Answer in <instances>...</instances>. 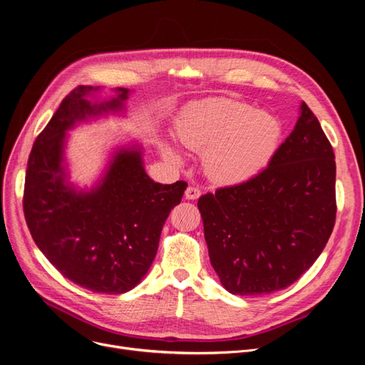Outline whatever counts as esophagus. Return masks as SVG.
Returning <instances> with one entry per match:
<instances>
[{
    "label": "esophagus",
    "instance_id": "1",
    "mask_svg": "<svg viewBox=\"0 0 365 365\" xmlns=\"http://www.w3.org/2000/svg\"><path fill=\"white\" fill-rule=\"evenodd\" d=\"M184 196H185V200H190V201L197 200V197L201 196V189H197V187H193V185H189V187H187Z\"/></svg>",
    "mask_w": 365,
    "mask_h": 365
}]
</instances>
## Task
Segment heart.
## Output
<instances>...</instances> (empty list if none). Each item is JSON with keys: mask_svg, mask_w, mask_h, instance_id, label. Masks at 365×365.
I'll list each match as a JSON object with an SVG mask.
<instances>
[{"mask_svg": "<svg viewBox=\"0 0 365 365\" xmlns=\"http://www.w3.org/2000/svg\"><path fill=\"white\" fill-rule=\"evenodd\" d=\"M176 137L187 149L204 150V169L217 182L250 180L269 163L282 137L280 121L233 98L215 97L187 105L176 125ZM163 153L178 161L176 152Z\"/></svg>", "mask_w": 365, "mask_h": 365, "instance_id": "obj_1", "label": "heart"}]
</instances>
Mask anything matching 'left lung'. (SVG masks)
Returning <instances> with one entry per match:
<instances>
[{
  "instance_id": "obj_1",
  "label": "left lung",
  "mask_w": 365,
  "mask_h": 365,
  "mask_svg": "<svg viewBox=\"0 0 365 365\" xmlns=\"http://www.w3.org/2000/svg\"><path fill=\"white\" fill-rule=\"evenodd\" d=\"M335 175L332 145L303 102L268 168L200 197L210 262L228 292L286 289L312 267L335 225Z\"/></svg>"
}]
</instances>
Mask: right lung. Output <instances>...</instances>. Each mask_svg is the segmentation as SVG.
Returning a JSON list of instances; mask_svg holds the SVG:
<instances>
[{"label":"right lung","mask_w":365,"mask_h":365,"mask_svg":"<svg viewBox=\"0 0 365 365\" xmlns=\"http://www.w3.org/2000/svg\"><path fill=\"white\" fill-rule=\"evenodd\" d=\"M97 90L74 88L38 135L27 163L23 207L33 240L63 277L91 292L115 295L145 277L163 225L181 202L187 182L152 181L141 152L126 149L91 192L65 184V130L90 115L120 109L129 93L117 88V98L98 105L88 101Z\"/></svg>","instance_id":"1"}]
</instances>
